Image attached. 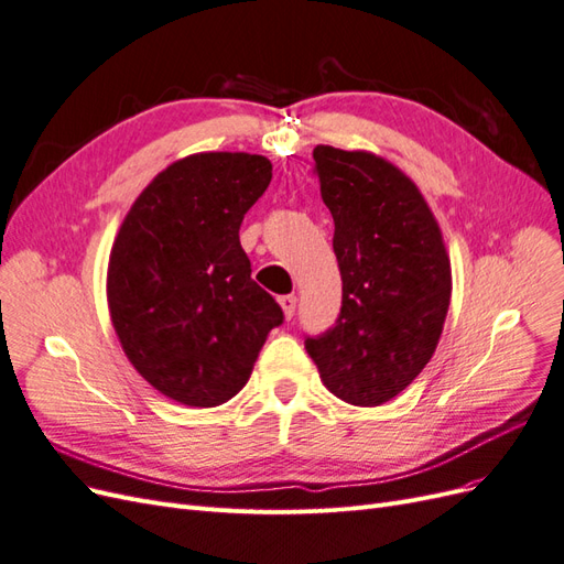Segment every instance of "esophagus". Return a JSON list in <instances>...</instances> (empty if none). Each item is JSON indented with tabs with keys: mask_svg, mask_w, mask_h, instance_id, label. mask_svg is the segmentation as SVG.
I'll return each mask as SVG.
<instances>
[{
	"mask_svg": "<svg viewBox=\"0 0 564 564\" xmlns=\"http://www.w3.org/2000/svg\"><path fill=\"white\" fill-rule=\"evenodd\" d=\"M280 305H282V313L286 319L294 317V311H296V296L289 294V296H282L280 299Z\"/></svg>",
	"mask_w": 564,
	"mask_h": 564,
	"instance_id": "1",
	"label": "esophagus"
}]
</instances>
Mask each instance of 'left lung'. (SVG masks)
Returning <instances> with one entry per match:
<instances>
[{
  "label": "left lung",
  "mask_w": 564,
  "mask_h": 564,
  "mask_svg": "<svg viewBox=\"0 0 564 564\" xmlns=\"http://www.w3.org/2000/svg\"><path fill=\"white\" fill-rule=\"evenodd\" d=\"M322 199L334 216L344 280L336 327L305 338L338 400L379 406L431 362L452 299V263L437 218L400 166L369 150L317 145Z\"/></svg>",
  "instance_id": "left-lung-1"
}]
</instances>
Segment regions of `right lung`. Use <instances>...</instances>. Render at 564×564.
<instances>
[{
  "label": "right lung",
  "instance_id": "obj_1",
  "mask_svg": "<svg viewBox=\"0 0 564 564\" xmlns=\"http://www.w3.org/2000/svg\"><path fill=\"white\" fill-rule=\"evenodd\" d=\"M272 178L251 152H195L135 197L110 249L108 311L127 360L164 398L240 392L282 308L251 280L240 226Z\"/></svg>",
  "mask_w": 564,
  "mask_h": 564
}]
</instances>
